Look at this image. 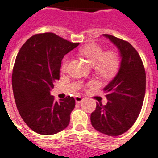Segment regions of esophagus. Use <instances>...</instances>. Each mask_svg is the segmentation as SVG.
Returning <instances> with one entry per match:
<instances>
[{"label":"esophagus","instance_id":"esophagus-1","mask_svg":"<svg viewBox=\"0 0 158 158\" xmlns=\"http://www.w3.org/2000/svg\"><path fill=\"white\" fill-rule=\"evenodd\" d=\"M75 101H76V103H81L82 101H83V98H82L81 97H79V96H76V97H75Z\"/></svg>","mask_w":158,"mask_h":158}]
</instances>
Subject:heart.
<instances>
[{
    "mask_svg": "<svg viewBox=\"0 0 158 158\" xmlns=\"http://www.w3.org/2000/svg\"><path fill=\"white\" fill-rule=\"evenodd\" d=\"M79 52L88 59L97 75L105 79L114 76L118 70L120 60L116 52H105L104 48L97 44L92 43L82 47ZM70 57L66 56L61 62V70L65 72L67 70Z\"/></svg>",
    "mask_w": 158,
    "mask_h": 158,
    "instance_id": "1",
    "label": "heart"
}]
</instances>
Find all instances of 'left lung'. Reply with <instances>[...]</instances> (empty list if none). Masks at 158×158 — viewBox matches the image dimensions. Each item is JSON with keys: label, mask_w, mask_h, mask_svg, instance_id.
Returning <instances> with one entry per match:
<instances>
[{"label": "left lung", "mask_w": 158, "mask_h": 158, "mask_svg": "<svg viewBox=\"0 0 158 158\" xmlns=\"http://www.w3.org/2000/svg\"><path fill=\"white\" fill-rule=\"evenodd\" d=\"M103 35L117 46L122 59L118 72L104 88L107 104H97L91 123L100 132L118 136L132 127L140 113L145 95V70L139 53L129 42L111 35Z\"/></svg>", "instance_id": "8db88e82"}]
</instances>
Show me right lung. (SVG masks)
Wrapping results in <instances>:
<instances>
[{"label": "right lung", "instance_id": "right-lung-1", "mask_svg": "<svg viewBox=\"0 0 158 158\" xmlns=\"http://www.w3.org/2000/svg\"><path fill=\"white\" fill-rule=\"evenodd\" d=\"M78 45L54 33H42L28 39L17 55L12 75L14 97L22 118L35 132L49 135L69 125L75 98L68 96L57 101L50 91L60 79L62 58Z\"/></svg>", "mask_w": 158, "mask_h": 158}]
</instances>
